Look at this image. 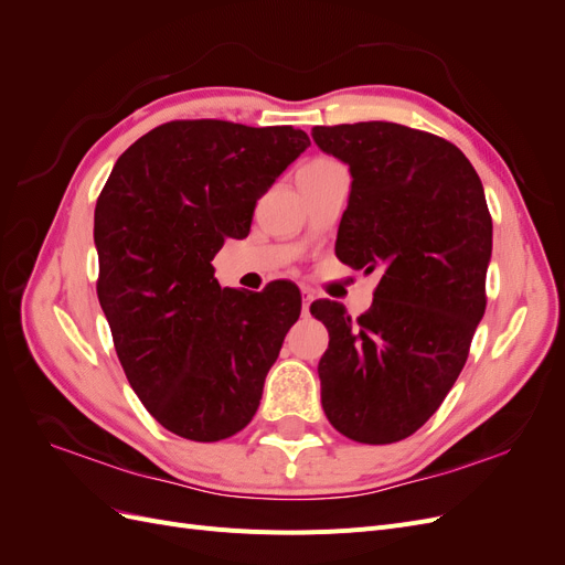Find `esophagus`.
Masks as SVG:
<instances>
[{
    "mask_svg": "<svg viewBox=\"0 0 565 565\" xmlns=\"http://www.w3.org/2000/svg\"><path fill=\"white\" fill-rule=\"evenodd\" d=\"M311 301H313V292L309 287H301V313L309 316V309H311Z\"/></svg>",
    "mask_w": 565,
    "mask_h": 565,
    "instance_id": "34e87169",
    "label": "esophagus"
}]
</instances>
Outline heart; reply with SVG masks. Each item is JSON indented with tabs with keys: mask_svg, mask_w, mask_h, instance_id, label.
Returning a JSON list of instances; mask_svg holds the SVG:
<instances>
[{
	"mask_svg": "<svg viewBox=\"0 0 565 565\" xmlns=\"http://www.w3.org/2000/svg\"><path fill=\"white\" fill-rule=\"evenodd\" d=\"M324 162H332V160H324V158H320V160H313V162H309V164H324ZM306 164V167H309Z\"/></svg>",
	"mask_w": 565,
	"mask_h": 565,
	"instance_id": "1",
	"label": "heart"
}]
</instances>
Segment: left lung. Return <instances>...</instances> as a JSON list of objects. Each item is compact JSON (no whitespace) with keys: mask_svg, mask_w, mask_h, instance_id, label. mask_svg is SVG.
<instances>
[{"mask_svg":"<svg viewBox=\"0 0 565 565\" xmlns=\"http://www.w3.org/2000/svg\"><path fill=\"white\" fill-rule=\"evenodd\" d=\"M313 141L353 179L337 256L382 273L361 318L311 303L330 332L320 401L339 434L384 446L413 436L467 363L486 313L492 218L476 169L440 136L355 122L313 127Z\"/></svg>","mask_w":565,"mask_h":565,"instance_id":"8db88e82","label":"left lung"}]
</instances>
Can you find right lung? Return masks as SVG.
Instances as JSON below:
<instances>
[{"mask_svg":"<svg viewBox=\"0 0 565 565\" xmlns=\"http://www.w3.org/2000/svg\"><path fill=\"white\" fill-rule=\"evenodd\" d=\"M309 146L292 127L177 119L131 143L98 195L96 292L117 358L148 413L181 438L245 429L301 313L292 282L221 289L212 259L249 233L256 200Z\"/></svg>","mask_w":565,"mask_h":565,"instance_id":"1","label":"right lung"}]
</instances>
